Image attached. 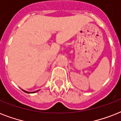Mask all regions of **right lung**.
Segmentation results:
<instances>
[{
  "label": "right lung",
  "instance_id": "right-lung-1",
  "mask_svg": "<svg viewBox=\"0 0 121 121\" xmlns=\"http://www.w3.org/2000/svg\"><path fill=\"white\" fill-rule=\"evenodd\" d=\"M23 90L24 92H26V93H30V92H27V91H25V90ZM38 92V91H35V92H32V93H35V92Z\"/></svg>",
  "mask_w": 121,
  "mask_h": 121
}]
</instances>
